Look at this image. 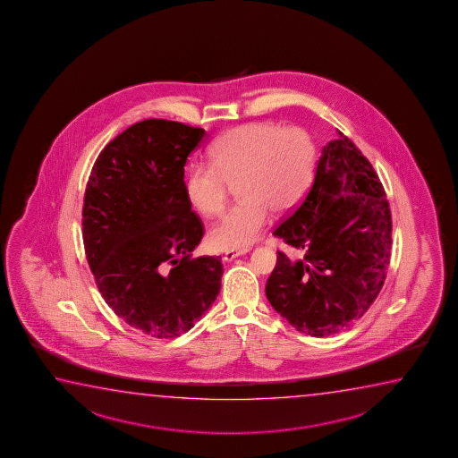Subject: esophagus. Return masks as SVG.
I'll list each match as a JSON object with an SVG mask.
<instances>
[{
	"mask_svg": "<svg viewBox=\"0 0 458 458\" xmlns=\"http://www.w3.org/2000/svg\"><path fill=\"white\" fill-rule=\"evenodd\" d=\"M250 249L249 247H244V249H232V250H226L225 252V259L226 261H232L234 260V259H238V257H241V255L247 254Z\"/></svg>",
	"mask_w": 458,
	"mask_h": 458,
	"instance_id": "obj_1",
	"label": "esophagus"
}]
</instances>
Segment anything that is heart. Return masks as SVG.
Wrapping results in <instances>:
<instances>
[{"label":"heart","mask_w":458,"mask_h":458,"mask_svg":"<svg viewBox=\"0 0 458 458\" xmlns=\"http://www.w3.org/2000/svg\"><path fill=\"white\" fill-rule=\"evenodd\" d=\"M211 165H191L185 193L203 216L225 206L228 183L241 198L209 232L217 249H242L265 230L271 211H290L303 199L317 165L316 142L306 130L261 120L232 128L209 148Z\"/></svg>","instance_id":"heart-1"}]
</instances>
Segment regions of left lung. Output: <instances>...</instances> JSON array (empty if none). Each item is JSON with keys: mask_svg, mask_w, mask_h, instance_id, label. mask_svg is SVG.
<instances>
[{"mask_svg": "<svg viewBox=\"0 0 458 458\" xmlns=\"http://www.w3.org/2000/svg\"><path fill=\"white\" fill-rule=\"evenodd\" d=\"M273 234L304 250L296 260L277 252L265 287L296 330L322 338L369 310L387 277L392 214L371 163L341 131L322 148L303 201Z\"/></svg>", "mask_w": 458, "mask_h": 458, "instance_id": "1", "label": "left lung"}]
</instances>
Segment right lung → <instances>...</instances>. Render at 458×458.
Here are the masks:
<instances>
[{
    "label": "right lung",
    "instance_id": "right-lung-1",
    "mask_svg": "<svg viewBox=\"0 0 458 458\" xmlns=\"http://www.w3.org/2000/svg\"><path fill=\"white\" fill-rule=\"evenodd\" d=\"M203 128L148 119L114 138L85 189L82 236L99 293L136 330L177 338L220 292V257L191 259L203 238L183 166Z\"/></svg>",
    "mask_w": 458,
    "mask_h": 458
}]
</instances>
